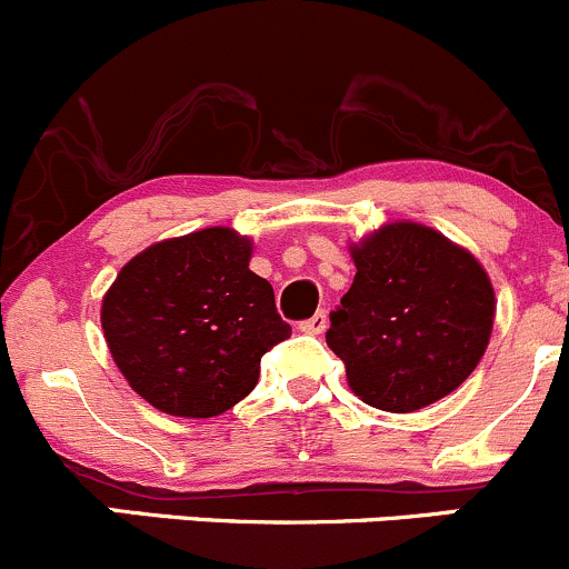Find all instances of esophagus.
<instances>
[{"label":"esophagus","mask_w":569,"mask_h":569,"mask_svg":"<svg viewBox=\"0 0 569 569\" xmlns=\"http://www.w3.org/2000/svg\"><path fill=\"white\" fill-rule=\"evenodd\" d=\"M300 330L302 332H311V336H319V332L327 330V313L325 311H317L311 319L300 321Z\"/></svg>","instance_id":"34e87169"}]
</instances>
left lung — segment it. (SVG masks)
I'll return each instance as SVG.
<instances>
[{"instance_id":"1","label":"left lung","mask_w":569,"mask_h":569,"mask_svg":"<svg viewBox=\"0 0 569 569\" xmlns=\"http://www.w3.org/2000/svg\"><path fill=\"white\" fill-rule=\"evenodd\" d=\"M352 286L327 347L377 410L412 412L468 380L490 343L496 295L481 263L443 233L391 222L352 248Z\"/></svg>"}]
</instances>
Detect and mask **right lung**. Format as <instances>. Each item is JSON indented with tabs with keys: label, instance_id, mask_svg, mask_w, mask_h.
Listing matches in <instances>:
<instances>
[{
	"label": "right lung",
	"instance_id": "1",
	"mask_svg": "<svg viewBox=\"0 0 569 569\" xmlns=\"http://www.w3.org/2000/svg\"><path fill=\"white\" fill-rule=\"evenodd\" d=\"M250 239L206 228L131 258L101 306L120 375L148 405L181 418L231 410L261 358L291 336L269 280L250 272Z\"/></svg>",
	"mask_w": 569,
	"mask_h": 569
}]
</instances>
